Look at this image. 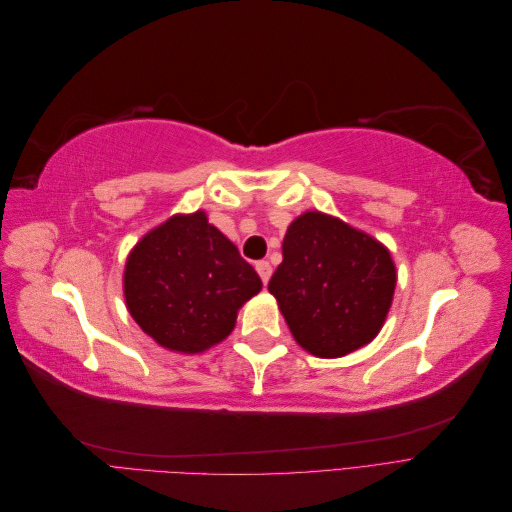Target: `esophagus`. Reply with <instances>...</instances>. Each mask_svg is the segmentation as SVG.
I'll return each instance as SVG.
<instances>
[{
    "label": "esophagus",
    "mask_w": 512,
    "mask_h": 512,
    "mask_svg": "<svg viewBox=\"0 0 512 512\" xmlns=\"http://www.w3.org/2000/svg\"><path fill=\"white\" fill-rule=\"evenodd\" d=\"M256 271H258V275H260L262 284H267V282H269V277H271V273H273V267L269 265L267 260H260V262H256Z\"/></svg>",
    "instance_id": "34e87169"
}]
</instances>
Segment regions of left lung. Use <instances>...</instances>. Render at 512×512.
Instances as JSON below:
<instances>
[{"instance_id":"obj_1","label":"left lung","mask_w":512,"mask_h":512,"mask_svg":"<svg viewBox=\"0 0 512 512\" xmlns=\"http://www.w3.org/2000/svg\"><path fill=\"white\" fill-rule=\"evenodd\" d=\"M269 292L303 350L339 359L367 346L389 314L397 269L367 232L322 211L294 218Z\"/></svg>"}]
</instances>
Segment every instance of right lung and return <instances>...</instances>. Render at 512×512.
Here are the masks:
<instances>
[{"instance_id":"right-lung-1","label":"right lung","mask_w":512,"mask_h":512,"mask_svg":"<svg viewBox=\"0 0 512 512\" xmlns=\"http://www.w3.org/2000/svg\"><path fill=\"white\" fill-rule=\"evenodd\" d=\"M262 282L207 213H177L138 241L123 269L130 316L158 346L200 354L224 342Z\"/></svg>"}]
</instances>
